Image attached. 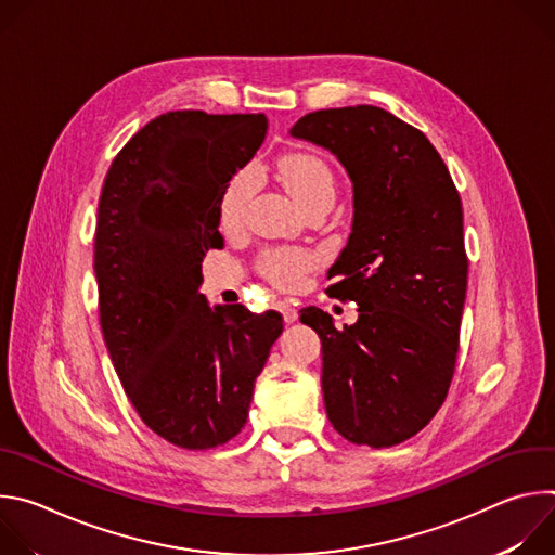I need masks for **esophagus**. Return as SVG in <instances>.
I'll list each match as a JSON object with an SVG mask.
<instances>
[{
    "instance_id": "34e87169",
    "label": "esophagus",
    "mask_w": 555,
    "mask_h": 555,
    "mask_svg": "<svg viewBox=\"0 0 555 555\" xmlns=\"http://www.w3.org/2000/svg\"><path fill=\"white\" fill-rule=\"evenodd\" d=\"M276 309L283 313L285 323H294V321L298 319V311H296V307H294L289 300H279V302H276Z\"/></svg>"
}]
</instances>
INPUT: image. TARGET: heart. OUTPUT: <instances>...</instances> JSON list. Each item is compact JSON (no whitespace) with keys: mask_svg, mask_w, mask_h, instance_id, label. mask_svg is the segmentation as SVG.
<instances>
[{"mask_svg":"<svg viewBox=\"0 0 555 555\" xmlns=\"http://www.w3.org/2000/svg\"><path fill=\"white\" fill-rule=\"evenodd\" d=\"M276 180L300 206V210L321 202H334L336 197V176L319 153L294 151L281 155L276 163ZM255 189L257 173L253 167L236 169L225 180L219 195V217L223 225L232 228L244 221ZM313 266L315 257L300 248H272L259 259L261 274L279 287H296Z\"/></svg>","mask_w":555,"mask_h":555,"instance_id":"1","label":"heart"}]
</instances>
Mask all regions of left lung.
Returning <instances> with one entry per match:
<instances>
[{
  "label": "left lung",
  "mask_w": 555,
  "mask_h": 555,
  "mask_svg": "<svg viewBox=\"0 0 555 555\" xmlns=\"http://www.w3.org/2000/svg\"><path fill=\"white\" fill-rule=\"evenodd\" d=\"M289 133L332 151L353 182V225L330 294L358 302L334 327L319 307L300 323L323 343V398L351 443L388 448L441 409L456 364L467 287L463 208L430 140L373 105L321 109Z\"/></svg>",
  "instance_id": "left-lung-1"
}]
</instances>
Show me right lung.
Returning <instances> with one entry per match:
<instances>
[{
	"mask_svg": "<svg viewBox=\"0 0 555 555\" xmlns=\"http://www.w3.org/2000/svg\"><path fill=\"white\" fill-rule=\"evenodd\" d=\"M266 131L263 114L157 116L114 157L99 199L94 272L109 358L140 420L186 450L242 433L283 332L276 311L210 309L199 294L202 261L223 246L221 189Z\"/></svg>",
	"mask_w": 555,
	"mask_h": 555,
	"instance_id": "add662e5",
	"label": "right lung"
}]
</instances>
